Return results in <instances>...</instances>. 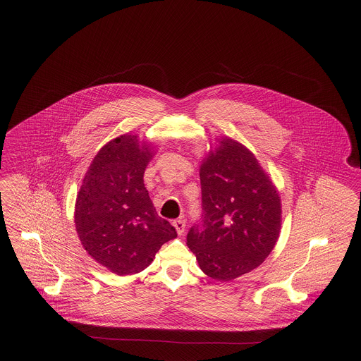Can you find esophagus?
I'll return each instance as SVG.
<instances>
[{"label": "esophagus", "instance_id": "34e87169", "mask_svg": "<svg viewBox=\"0 0 361 361\" xmlns=\"http://www.w3.org/2000/svg\"><path fill=\"white\" fill-rule=\"evenodd\" d=\"M173 226L176 227V231L178 235H181L185 231V221H183V219H176L173 222Z\"/></svg>", "mask_w": 361, "mask_h": 361}]
</instances>
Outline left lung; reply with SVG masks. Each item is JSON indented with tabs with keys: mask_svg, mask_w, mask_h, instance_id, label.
<instances>
[{
	"mask_svg": "<svg viewBox=\"0 0 361 361\" xmlns=\"http://www.w3.org/2000/svg\"><path fill=\"white\" fill-rule=\"evenodd\" d=\"M200 168L202 219L187 235L207 276L228 281L269 256L279 238L281 203L252 152L222 137Z\"/></svg>",
	"mask_w": 361,
	"mask_h": 361,
	"instance_id": "1",
	"label": "left lung"
}]
</instances>
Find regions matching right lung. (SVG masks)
<instances>
[{"mask_svg": "<svg viewBox=\"0 0 361 361\" xmlns=\"http://www.w3.org/2000/svg\"><path fill=\"white\" fill-rule=\"evenodd\" d=\"M152 150L135 135L108 142L93 158L75 202V228L99 264L119 276L147 268L159 247L177 237L158 216L145 188Z\"/></svg>", "mask_w": 361, "mask_h": 361, "instance_id": "obj_1", "label": "right lung"}]
</instances>
